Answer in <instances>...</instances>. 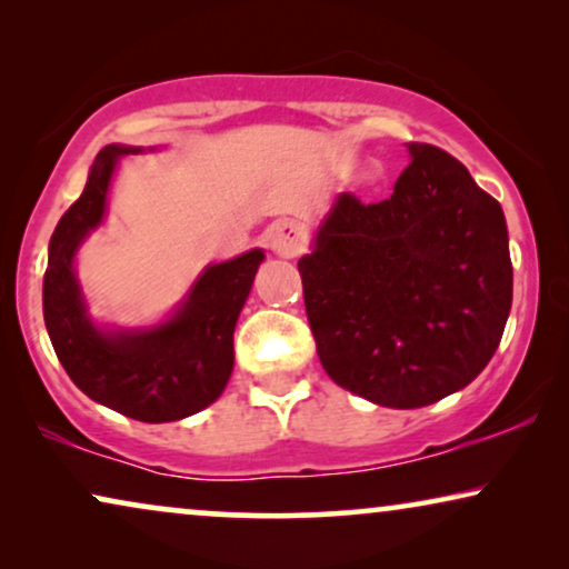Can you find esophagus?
Returning <instances> with one entry per match:
<instances>
[{
  "label": "esophagus",
  "mask_w": 569,
  "mask_h": 569,
  "mask_svg": "<svg viewBox=\"0 0 569 569\" xmlns=\"http://www.w3.org/2000/svg\"><path fill=\"white\" fill-rule=\"evenodd\" d=\"M306 243H308L306 228L295 220L277 222L274 228L269 230L271 251H274L277 256H282V259H295V256H300L302 251H306Z\"/></svg>",
  "instance_id": "34e87169"
}]
</instances>
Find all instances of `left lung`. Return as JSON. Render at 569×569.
<instances>
[{
	"label": "left lung",
	"mask_w": 569,
	"mask_h": 569,
	"mask_svg": "<svg viewBox=\"0 0 569 569\" xmlns=\"http://www.w3.org/2000/svg\"><path fill=\"white\" fill-rule=\"evenodd\" d=\"M407 147L391 199L341 193L298 261L323 370L391 409L469 386L492 360L512 302L502 207L453 154Z\"/></svg>",
	"instance_id": "left-lung-1"
}]
</instances>
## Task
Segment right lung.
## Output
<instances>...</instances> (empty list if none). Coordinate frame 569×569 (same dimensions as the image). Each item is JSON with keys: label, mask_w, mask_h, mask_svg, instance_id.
<instances>
[{"label": "right lung", "mask_w": 569, "mask_h": 569, "mask_svg": "<svg viewBox=\"0 0 569 569\" xmlns=\"http://www.w3.org/2000/svg\"><path fill=\"white\" fill-rule=\"evenodd\" d=\"M139 147L108 144L92 162L80 199L49 243L43 321L67 376L92 401L139 422H176L209 407L232 372V331L251 292L263 251L212 263L166 323L139 331H100L88 318L74 277V253L106 214L116 162Z\"/></svg>", "instance_id": "right-lung-1"}]
</instances>
